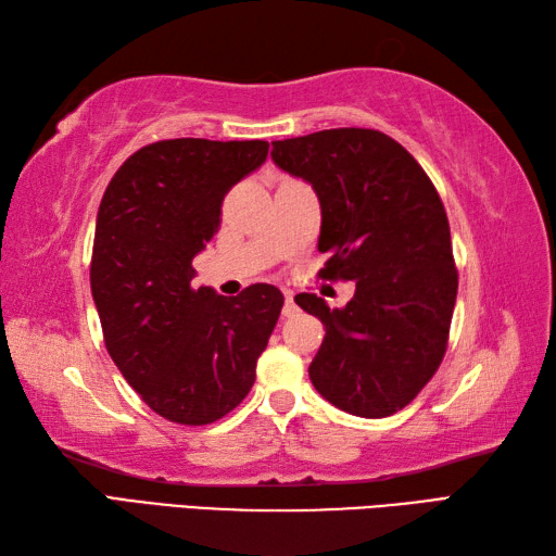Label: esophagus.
Here are the masks:
<instances>
[{
	"instance_id": "34e87169",
	"label": "esophagus",
	"mask_w": 556,
	"mask_h": 556,
	"mask_svg": "<svg viewBox=\"0 0 556 556\" xmlns=\"http://www.w3.org/2000/svg\"><path fill=\"white\" fill-rule=\"evenodd\" d=\"M296 303H293V296H291V293H285V308H281V315H285V317H293V315H296Z\"/></svg>"
}]
</instances>
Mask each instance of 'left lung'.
<instances>
[{
  "label": "left lung",
  "instance_id": "obj_1",
  "mask_svg": "<svg viewBox=\"0 0 556 556\" xmlns=\"http://www.w3.org/2000/svg\"><path fill=\"white\" fill-rule=\"evenodd\" d=\"M271 160L320 200V275L356 285L334 311L315 293L296 296L325 325L311 382L351 416H392L446 351L458 275L442 200L410 152L372 128L271 140Z\"/></svg>",
  "mask_w": 556,
  "mask_h": 556
}]
</instances>
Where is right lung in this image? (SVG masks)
Wrapping results in <instances>:
<instances>
[{
    "mask_svg": "<svg viewBox=\"0 0 556 556\" xmlns=\"http://www.w3.org/2000/svg\"><path fill=\"white\" fill-rule=\"evenodd\" d=\"M267 140L174 138L140 148L102 195L90 263L104 344L162 418L207 425L241 404L285 296L193 289V257L217 233L222 200L267 160Z\"/></svg>",
    "mask_w": 556,
    "mask_h": 556,
    "instance_id": "1",
    "label": "right lung"
}]
</instances>
